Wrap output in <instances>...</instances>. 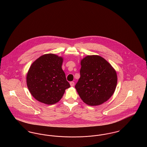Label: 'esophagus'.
Returning a JSON list of instances; mask_svg holds the SVG:
<instances>
[{
  "mask_svg": "<svg viewBox=\"0 0 147 147\" xmlns=\"http://www.w3.org/2000/svg\"><path fill=\"white\" fill-rule=\"evenodd\" d=\"M70 86L71 87H73L74 86V84H75V83L74 82H70Z\"/></svg>",
  "mask_w": 147,
  "mask_h": 147,
  "instance_id": "1",
  "label": "esophagus"
}]
</instances>
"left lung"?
<instances>
[{"instance_id":"left-lung-1","label":"left lung","mask_w":147,"mask_h":147,"mask_svg":"<svg viewBox=\"0 0 147 147\" xmlns=\"http://www.w3.org/2000/svg\"><path fill=\"white\" fill-rule=\"evenodd\" d=\"M80 64V77L75 88L82 100L90 106H97L107 101L116 87L115 70L98 55L87 56L81 60Z\"/></svg>"}]
</instances>
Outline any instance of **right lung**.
Instances as JSON below:
<instances>
[{
  "instance_id": "add662e5",
  "label": "right lung",
  "mask_w": 147,
  "mask_h": 147,
  "mask_svg": "<svg viewBox=\"0 0 147 147\" xmlns=\"http://www.w3.org/2000/svg\"><path fill=\"white\" fill-rule=\"evenodd\" d=\"M63 61L62 57L48 54L38 57L31 65L27 74V85L38 101L55 104L70 87L61 68Z\"/></svg>"
}]
</instances>
